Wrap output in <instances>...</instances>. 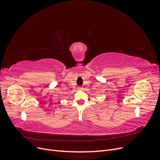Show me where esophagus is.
<instances>
[{"mask_svg": "<svg viewBox=\"0 0 160 160\" xmlns=\"http://www.w3.org/2000/svg\"><path fill=\"white\" fill-rule=\"evenodd\" d=\"M83 88H81V87H79V88H77V89L78 90H82Z\"/></svg>", "mask_w": 160, "mask_h": 160, "instance_id": "obj_1", "label": "esophagus"}]
</instances>
